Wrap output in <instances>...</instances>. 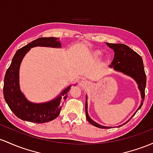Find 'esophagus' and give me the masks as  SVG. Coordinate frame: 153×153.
I'll return each instance as SVG.
<instances>
[{
    "label": "esophagus",
    "instance_id": "34e87169",
    "mask_svg": "<svg viewBox=\"0 0 153 153\" xmlns=\"http://www.w3.org/2000/svg\"><path fill=\"white\" fill-rule=\"evenodd\" d=\"M80 86H81L82 87H85L87 86V82L85 81V80H82L80 82Z\"/></svg>",
    "mask_w": 153,
    "mask_h": 153
}]
</instances>
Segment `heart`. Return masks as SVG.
I'll list each match as a JSON object with an SVG mask.
<instances>
[{"instance_id":"heart-1","label":"heart","mask_w":153,"mask_h":153,"mask_svg":"<svg viewBox=\"0 0 153 153\" xmlns=\"http://www.w3.org/2000/svg\"><path fill=\"white\" fill-rule=\"evenodd\" d=\"M101 55H102V53L99 51H94V52L92 53V56L94 58H95V59H97V58L100 57Z\"/></svg>"}]
</instances>
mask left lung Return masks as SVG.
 I'll list each match as a JSON object with an SVG mask.
<instances>
[{"instance_id": "left-lung-1", "label": "left lung", "mask_w": 153, "mask_h": 153, "mask_svg": "<svg viewBox=\"0 0 153 153\" xmlns=\"http://www.w3.org/2000/svg\"><path fill=\"white\" fill-rule=\"evenodd\" d=\"M105 44L114 50V58L111 65H109V68H113L114 71L122 73L123 74L131 77L138 85V89L141 94L142 100L140 106L135 111V113L131 116V118L126 122L123 123L122 125H119L118 127H121L123 125L126 124L131 118L134 116L135 114L138 111V110L141 108L145 100V90L146 87V74L144 68L143 61L141 56L137 53L131 50L129 47L124 44H115L105 42ZM87 95H86L85 101V114L86 118L91 124L100 128H112V126H105L96 123L90 117L87 111Z\"/></svg>"}]
</instances>
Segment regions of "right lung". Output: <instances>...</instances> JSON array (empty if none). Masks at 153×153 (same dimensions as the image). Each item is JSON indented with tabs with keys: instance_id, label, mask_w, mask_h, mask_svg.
Instances as JSON below:
<instances>
[{
	"instance_id": "1",
	"label": "right lung",
	"mask_w": 153,
	"mask_h": 153,
	"mask_svg": "<svg viewBox=\"0 0 153 153\" xmlns=\"http://www.w3.org/2000/svg\"><path fill=\"white\" fill-rule=\"evenodd\" d=\"M35 47L61 48V43L57 37H40L19 49L5 75L3 95L8 107L19 118L42 123L52 121L59 116L63 101L67 98L68 92L72 85L61 91L56 98L48 102L36 103L27 99L20 90L19 68L25 55L31 48Z\"/></svg>"
}]
</instances>
